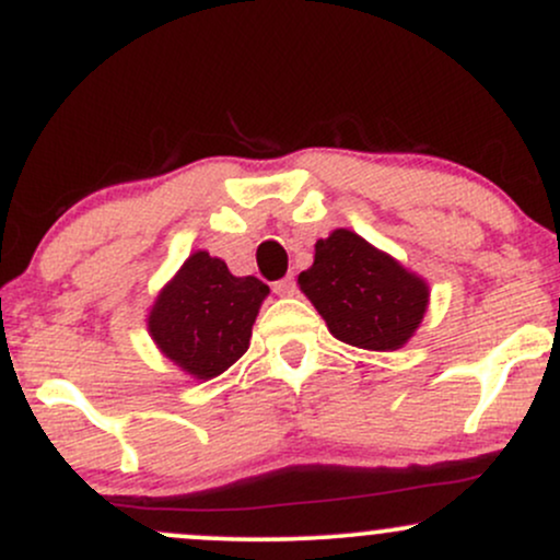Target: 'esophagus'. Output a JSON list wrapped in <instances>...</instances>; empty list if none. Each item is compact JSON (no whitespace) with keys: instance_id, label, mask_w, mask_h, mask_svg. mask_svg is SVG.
I'll list each match as a JSON object with an SVG mask.
<instances>
[{"instance_id":"obj_1","label":"esophagus","mask_w":560,"mask_h":560,"mask_svg":"<svg viewBox=\"0 0 560 560\" xmlns=\"http://www.w3.org/2000/svg\"><path fill=\"white\" fill-rule=\"evenodd\" d=\"M273 292L279 294V298H294V294H298V281H294V276H287V279L276 281Z\"/></svg>"}]
</instances>
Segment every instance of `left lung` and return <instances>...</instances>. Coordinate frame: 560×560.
<instances>
[{"mask_svg":"<svg viewBox=\"0 0 560 560\" xmlns=\"http://www.w3.org/2000/svg\"><path fill=\"white\" fill-rule=\"evenodd\" d=\"M298 284L334 337L363 350H400L429 307L427 281L350 229L316 242Z\"/></svg>","mask_w":560,"mask_h":560,"instance_id":"8db88e82","label":"left lung"}]
</instances>
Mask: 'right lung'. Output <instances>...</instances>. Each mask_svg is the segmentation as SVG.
Wrapping results in <instances>:
<instances>
[{"mask_svg": "<svg viewBox=\"0 0 560 560\" xmlns=\"http://www.w3.org/2000/svg\"><path fill=\"white\" fill-rule=\"evenodd\" d=\"M268 292L260 279L234 276L221 258L197 249L160 289L147 331L186 376L208 382L247 352Z\"/></svg>", "mask_w": 560, "mask_h": 560, "instance_id": "add662e5", "label": "right lung"}]
</instances>
